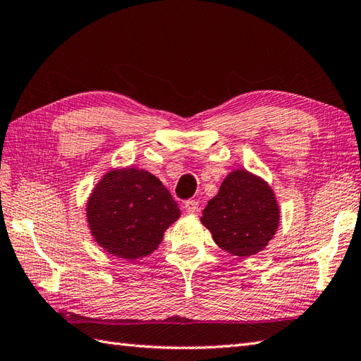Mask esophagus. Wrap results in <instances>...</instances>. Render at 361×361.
Wrapping results in <instances>:
<instances>
[{"label":"esophagus","mask_w":361,"mask_h":361,"mask_svg":"<svg viewBox=\"0 0 361 361\" xmlns=\"http://www.w3.org/2000/svg\"><path fill=\"white\" fill-rule=\"evenodd\" d=\"M185 211L188 214H197L198 211H200V203H198L197 200H188L185 203Z\"/></svg>","instance_id":"34e87169"}]
</instances>
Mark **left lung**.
Returning a JSON list of instances; mask_svg holds the SVG:
<instances>
[{
  "instance_id": "8db88e82",
  "label": "left lung",
  "mask_w": 361,
  "mask_h": 361,
  "mask_svg": "<svg viewBox=\"0 0 361 361\" xmlns=\"http://www.w3.org/2000/svg\"><path fill=\"white\" fill-rule=\"evenodd\" d=\"M202 224L221 250L250 257L262 251L279 225L271 188L243 169L229 173L203 211Z\"/></svg>"
}]
</instances>
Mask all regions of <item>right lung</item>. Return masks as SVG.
<instances>
[{
  "label": "right lung",
  "instance_id": "obj_1",
  "mask_svg": "<svg viewBox=\"0 0 361 361\" xmlns=\"http://www.w3.org/2000/svg\"><path fill=\"white\" fill-rule=\"evenodd\" d=\"M180 216L178 204L163 183L133 167L106 173L87 204L94 240L110 255L128 260L155 251L166 229Z\"/></svg>",
  "mask_w": 361,
  "mask_h": 361
}]
</instances>
